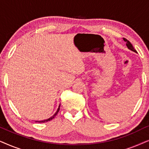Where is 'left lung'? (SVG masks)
<instances>
[{
    "label": "left lung",
    "mask_w": 149,
    "mask_h": 149,
    "mask_svg": "<svg viewBox=\"0 0 149 149\" xmlns=\"http://www.w3.org/2000/svg\"><path fill=\"white\" fill-rule=\"evenodd\" d=\"M124 41H125L126 42V45H127V48L129 49H130V50H132V52H136V53H137V52H136V50L134 48V47L132 46V43L131 42H130L129 40H127V39H125V38H124Z\"/></svg>",
    "instance_id": "8db88e82"
}]
</instances>
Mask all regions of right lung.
Masks as SVG:
<instances>
[{"instance_id":"obj_1","label":"right lung","mask_w":149,"mask_h":149,"mask_svg":"<svg viewBox=\"0 0 149 149\" xmlns=\"http://www.w3.org/2000/svg\"><path fill=\"white\" fill-rule=\"evenodd\" d=\"M60 106H59V108L58 109V110H57V111H56V113L54 114V115L52 116V117H51L50 118H49V119H45V120H42V121H36V122H38V123H45V122H47V121H51V120H52L53 119H54V118L56 117V115H57V114L58 113V112H59V111H60Z\"/></svg>"}]
</instances>
